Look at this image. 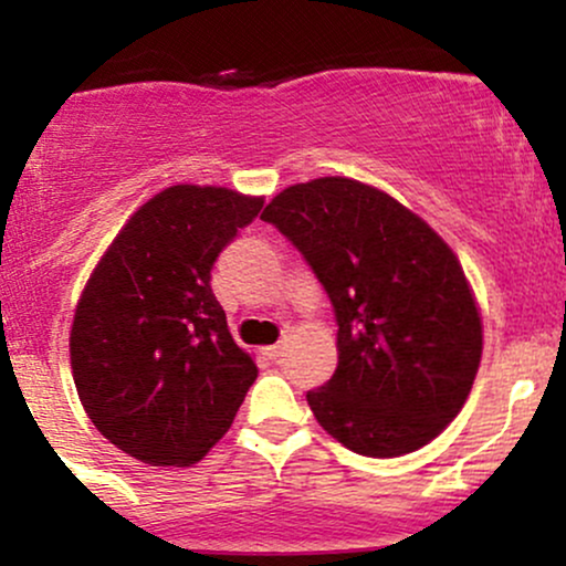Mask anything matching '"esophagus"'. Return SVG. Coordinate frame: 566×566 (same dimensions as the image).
Here are the masks:
<instances>
[{
    "label": "esophagus",
    "mask_w": 566,
    "mask_h": 566,
    "mask_svg": "<svg viewBox=\"0 0 566 566\" xmlns=\"http://www.w3.org/2000/svg\"><path fill=\"white\" fill-rule=\"evenodd\" d=\"M263 354L269 356V359H279V356L284 354V343H274V346H269V348H263Z\"/></svg>",
    "instance_id": "34e87169"
}]
</instances>
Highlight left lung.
Listing matches in <instances>:
<instances>
[{
  "label": "left lung",
  "instance_id": "left-lung-1",
  "mask_svg": "<svg viewBox=\"0 0 566 566\" xmlns=\"http://www.w3.org/2000/svg\"><path fill=\"white\" fill-rule=\"evenodd\" d=\"M261 220L295 244L335 308V375L305 394L324 431L367 458L437 439L482 361V316L444 239L350 178L284 188Z\"/></svg>",
  "mask_w": 566,
  "mask_h": 566
}]
</instances>
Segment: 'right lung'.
<instances>
[{"mask_svg": "<svg viewBox=\"0 0 566 566\" xmlns=\"http://www.w3.org/2000/svg\"><path fill=\"white\" fill-rule=\"evenodd\" d=\"M261 197L170 186L116 233L71 324L84 412L129 458L191 465L229 431L258 378L233 343L210 271Z\"/></svg>", "mask_w": 566, "mask_h": 566, "instance_id": "1", "label": "right lung"}]
</instances>
